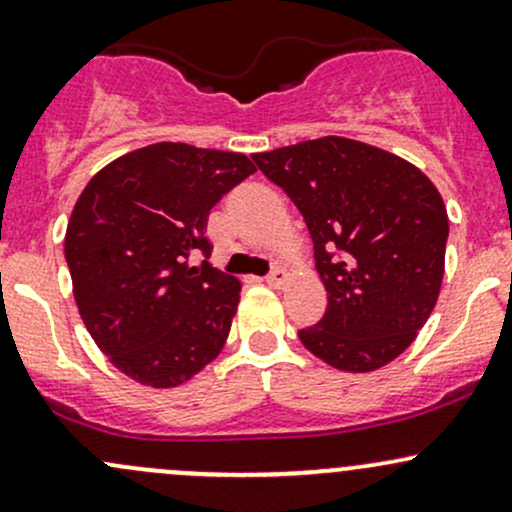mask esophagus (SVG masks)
<instances>
[{
    "mask_svg": "<svg viewBox=\"0 0 512 512\" xmlns=\"http://www.w3.org/2000/svg\"><path fill=\"white\" fill-rule=\"evenodd\" d=\"M288 271H285V268H276V271L271 273V276L266 278V283L271 285V288H283L285 283H288Z\"/></svg>",
    "mask_w": 512,
    "mask_h": 512,
    "instance_id": "esophagus-1",
    "label": "esophagus"
}]
</instances>
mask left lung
Returning <instances> with one entry per match:
<instances>
[{
	"label": "left lung",
	"instance_id": "obj_1",
	"mask_svg": "<svg viewBox=\"0 0 512 512\" xmlns=\"http://www.w3.org/2000/svg\"><path fill=\"white\" fill-rule=\"evenodd\" d=\"M254 161L288 192L315 244L327 312L300 332L305 349L346 373L398 359L442 290L449 217L432 180L344 136L254 153Z\"/></svg>",
	"mask_w": 512,
	"mask_h": 512
}]
</instances>
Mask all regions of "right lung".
<instances>
[{
  "label": "right lung",
  "mask_w": 512,
  "mask_h": 512,
  "mask_svg": "<svg viewBox=\"0 0 512 512\" xmlns=\"http://www.w3.org/2000/svg\"><path fill=\"white\" fill-rule=\"evenodd\" d=\"M256 166L249 156L161 141L107 163L80 192L65 261L87 332L114 368L178 388L224 349L239 278L210 263V210Z\"/></svg>",
  "instance_id": "obj_1"
}]
</instances>
